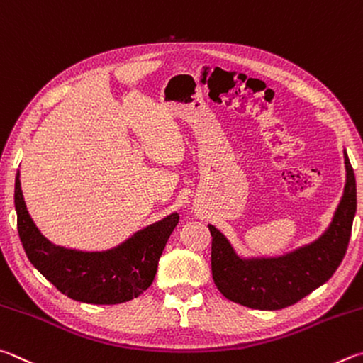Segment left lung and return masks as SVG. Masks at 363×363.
Segmentation results:
<instances>
[{"label": "left lung", "mask_w": 363, "mask_h": 363, "mask_svg": "<svg viewBox=\"0 0 363 363\" xmlns=\"http://www.w3.org/2000/svg\"><path fill=\"white\" fill-rule=\"evenodd\" d=\"M346 185L332 223L319 239L281 257L242 258L213 225L212 276L228 300L242 306L274 311L291 306L325 284L338 269L351 238L357 211L355 177L345 150Z\"/></svg>", "instance_id": "obj_1"}]
</instances>
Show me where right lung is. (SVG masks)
<instances>
[{"mask_svg": "<svg viewBox=\"0 0 363 363\" xmlns=\"http://www.w3.org/2000/svg\"><path fill=\"white\" fill-rule=\"evenodd\" d=\"M21 174L16 175L17 231L31 264L72 300L89 304L130 301L155 281L159 258L178 223L174 212L123 244L104 252H82L55 245L43 236L25 206Z\"/></svg>", "mask_w": 363, "mask_h": 363, "instance_id": "add662e5", "label": "right lung"}]
</instances>
